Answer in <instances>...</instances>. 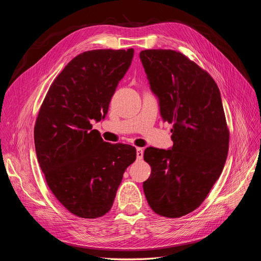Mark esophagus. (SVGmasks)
Masks as SVG:
<instances>
[{"instance_id":"obj_1","label":"esophagus","mask_w":261,"mask_h":261,"mask_svg":"<svg viewBox=\"0 0 261 261\" xmlns=\"http://www.w3.org/2000/svg\"><path fill=\"white\" fill-rule=\"evenodd\" d=\"M136 153H137V159L141 160L144 156V150L143 148H136Z\"/></svg>"}]
</instances>
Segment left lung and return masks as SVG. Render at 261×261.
I'll use <instances>...</instances> for the list:
<instances>
[{
	"instance_id": "1",
	"label": "left lung",
	"mask_w": 261,
	"mask_h": 261,
	"mask_svg": "<svg viewBox=\"0 0 261 261\" xmlns=\"http://www.w3.org/2000/svg\"><path fill=\"white\" fill-rule=\"evenodd\" d=\"M139 58L162 118L173 124L171 149L145 150L151 174L144 193L158 215L179 218L200 206L224 168L230 132L220 90L178 51L144 50Z\"/></svg>"
}]
</instances>
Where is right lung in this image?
<instances>
[{
	"label": "right lung",
	"mask_w": 261,
	"mask_h": 261,
	"mask_svg": "<svg viewBox=\"0 0 261 261\" xmlns=\"http://www.w3.org/2000/svg\"><path fill=\"white\" fill-rule=\"evenodd\" d=\"M134 50L78 54L53 81L35 125V147L46 184L70 213L85 219L111 209L135 147L103 141L91 120L105 118Z\"/></svg>",
	"instance_id": "right-lung-1"
}]
</instances>
